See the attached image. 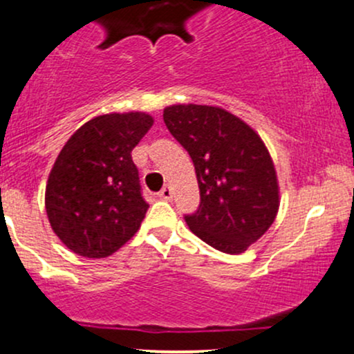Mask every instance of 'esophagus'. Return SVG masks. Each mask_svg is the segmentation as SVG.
<instances>
[{
    "mask_svg": "<svg viewBox=\"0 0 354 354\" xmlns=\"http://www.w3.org/2000/svg\"><path fill=\"white\" fill-rule=\"evenodd\" d=\"M159 196H161L162 200H171L173 198V192H171L169 187H165L161 192H159Z\"/></svg>",
    "mask_w": 354,
    "mask_h": 354,
    "instance_id": "esophagus-1",
    "label": "esophagus"
}]
</instances>
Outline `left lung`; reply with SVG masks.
Listing matches in <instances>:
<instances>
[{
	"instance_id": "8db88e82",
	"label": "left lung",
	"mask_w": 354,
	"mask_h": 354,
	"mask_svg": "<svg viewBox=\"0 0 354 354\" xmlns=\"http://www.w3.org/2000/svg\"><path fill=\"white\" fill-rule=\"evenodd\" d=\"M165 124L195 165L200 207L185 215L192 232L227 254H241L274 222L277 171L261 137L224 109L166 106Z\"/></svg>"
}]
</instances>
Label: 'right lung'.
<instances>
[{
    "mask_svg": "<svg viewBox=\"0 0 354 354\" xmlns=\"http://www.w3.org/2000/svg\"><path fill=\"white\" fill-rule=\"evenodd\" d=\"M154 120L144 111L106 113L81 125L59 152L46 187L55 236L76 254L106 258L146 217L132 149Z\"/></svg>",
    "mask_w": 354,
    "mask_h": 354,
    "instance_id": "obj_1",
    "label": "right lung"
}]
</instances>
